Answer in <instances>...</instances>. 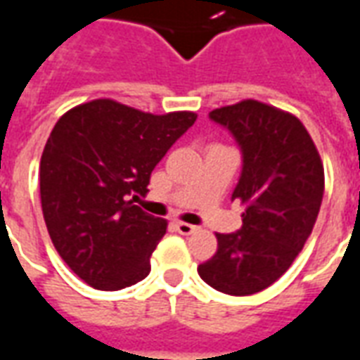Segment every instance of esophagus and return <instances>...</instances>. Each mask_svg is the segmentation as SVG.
<instances>
[{"instance_id":"34e87169","label":"esophagus","mask_w":360,"mask_h":360,"mask_svg":"<svg viewBox=\"0 0 360 360\" xmlns=\"http://www.w3.org/2000/svg\"><path fill=\"white\" fill-rule=\"evenodd\" d=\"M175 227H177V231H179L181 235H191V233H195L196 229H198L196 226H191V224H185V221H177Z\"/></svg>"}]
</instances>
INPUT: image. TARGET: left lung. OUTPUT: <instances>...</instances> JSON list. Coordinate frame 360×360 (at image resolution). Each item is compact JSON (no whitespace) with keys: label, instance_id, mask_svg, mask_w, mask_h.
<instances>
[{"label":"left lung","instance_id":"left-lung-1","mask_svg":"<svg viewBox=\"0 0 360 360\" xmlns=\"http://www.w3.org/2000/svg\"><path fill=\"white\" fill-rule=\"evenodd\" d=\"M243 150L241 179L231 198L245 206L237 233H216V255L198 266L221 293L245 297L278 281L293 264L316 224L324 165L316 144L289 111L241 100L210 111Z\"/></svg>","mask_w":360,"mask_h":360}]
</instances>
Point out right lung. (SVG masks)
I'll return each mask as SVG.
<instances>
[{"label":"right lung","mask_w":360,"mask_h":360,"mask_svg":"<svg viewBox=\"0 0 360 360\" xmlns=\"http://www.w3.org/2000/svg\"><path fill=\"white\" fill-rule=\"evenodd\" d=\"M195 111L154 115L110 98L75 105L51 129L40 160L44 221L59 257L94 289L119 291L150 274L167 221L131 196L193 127Z\"/></svg>","instance_id":"obj_1"}]
</instances>
